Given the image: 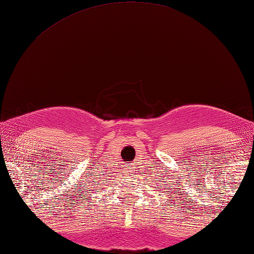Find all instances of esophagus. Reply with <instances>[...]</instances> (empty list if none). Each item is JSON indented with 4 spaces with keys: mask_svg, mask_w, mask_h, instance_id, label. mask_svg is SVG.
Masks as SVG:
<instances>
[{
    "mask_svg": "<svg viewBox=\"0 0 254 254\" xmlns=\"http://www.w3.org/2000/svg\"><path fill=\"white\" fill-rule=\"evenodd\" d=\"M126 172H127V173H132V172H134V171L132 170V166H127Z\"/></svg>",
    "mask_w": 254,
    "mask_h": 254,
    "instance_id": "esophagus-1",
    "label": "esophagus"
}]
</instances>
